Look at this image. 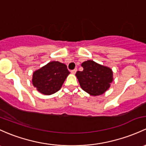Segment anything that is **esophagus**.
Here are the masks:
<instances>
[{"mask_svg":"<svg viewBox=\"0 0 146 146\" xmlns=\"http://www.w3.org/2000/svg\"><path fill=\"white\" fill-rule=\"evenodd\" d=\"M76 71H77V68H75L74 70H71V73H73V74H75V73H76Z\"/></svg>","mask_w":146,"mask_h":146,"instance_id":"esophagus-1","label":"esophagus"}]
</instances>
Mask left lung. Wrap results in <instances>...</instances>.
<instances>
[{"label": "left lung", "mask_w": 146, "mask_h": 146, "mask_svg": "<svg viewBox=\"0 0 146 146\" xmlns=\"http://www.w3.org/2000/svg\"><path fill=\"white\" fill-rule=\"evenodd\" d=\"M82 71H77L76 76L81 88L92 96L103 94L108 90L113 82V71L107 66L95 61H84Z\"/></svg>", "instance_id": "1"}]
</instances>
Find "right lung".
Segmentation results:
<instances>
[{"instance_id":"add662e5","label":"right lung","mask_w":146,"mask_h":146,"mask_svg":"<svg viewBox=\"0 0 146 146\" xmlns=\"http://www.w3.org/2000/svg\"><path fill=\"white\" fill-rule=\"evenodd\" d=\"M69 73L66 64L51 61L33 73L32 83L42 94H52L60 90Z\"/></svg>"}]
</instances>
